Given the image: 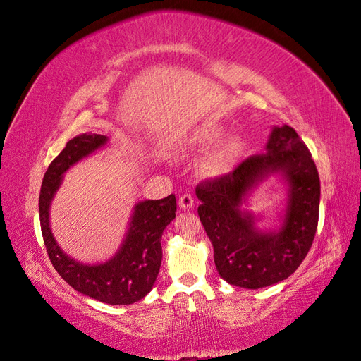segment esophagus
Segmentation results:
<instances>
[{
    "label": "esophagus",
    "instance_id": "esophagus-1",
    "mask_svg": "<svg viewBox=\"0 0 361 361\" xmlns=\"http://www.w3.org/2000/svg\"><path fill=\"white\" fill-rule=\"evenodd\" d=\"M178 204H180V207H181L183 210L192 209V207H193V198H192V195H189V193H184V195L180 197Z\"/></svg>",
    "mask_w": 361,
    "mask_h": 361
}]
</instances>
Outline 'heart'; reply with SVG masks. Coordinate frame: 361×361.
Here are the masks:
<instances>
[{
	"label": "heart",
	"mask_w": 361,
	"mask_h": 361,
	"mask_svg": "<svg viewBox=\"0 0 361 361\" xmlns=\"http://www.w3.org/2000/svg\"><path fill=\"white\" fill-rule=\"evenodd\" d=\"M223 137V129L218 126H204L195 129L192 133H186L175 138V151L180 155H189L207 151L209 147L216 145ZM244 143L239 138L228 140L219 151L210 155L202 164V173L207 177H223V175L232 171L239 157L243 155Z\"/></svg>",
	"instance_id": "heart-1"
}]
</instances>
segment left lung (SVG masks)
<instances>
[{
  "mask_svg": "<svg viewBox=\"0 0 361 361\" xmlns=\"http://www.w3.org/2000/svg\"><path fill=\"white\" fill-rule=\"evenodd\" d=\"M271 173H281L289 183V202L283 227L261 233L240 204ZM195 192L216 270L230 285L257 290L277 283L308 255L319 223L320 180L310 149L291 126L273 128L264 154L248 157L223 177L201 181Z\"/></svg>",
  "mask_w": 361,
  "mask_h": 361,
  "instance_id": "obj_1",
  "label": "left lung"
}]
</instances>
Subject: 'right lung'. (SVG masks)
Here are the masks:
<instances>
[{
  "instance_id": "1",
  "label": "right lung",
  "mask_w": 361,
  "mask_h": 361,
  "mask_svg": "<svg viewBox=\"0 0 361 361\" xmlns=\"http://www.w3.org/2000/svg\"><path fill=\"white\" fill-rule=\"evenodd\" d=\"M108 142L106 135L82 134L67 143L44 175L39 193V221L50 261L63 281L91 299L109 305H129L152 290L161 265L163 230L175 218V195L135 204L125 241L109 261L97 265L71 259L61 250L50 228V202L62 175L84 157Z\"/></svg>"
}]
</instances>
